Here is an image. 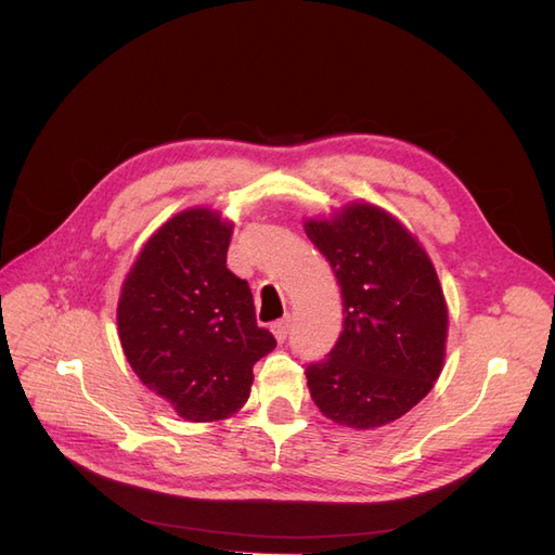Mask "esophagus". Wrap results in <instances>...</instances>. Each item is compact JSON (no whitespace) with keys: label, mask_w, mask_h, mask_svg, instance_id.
Segmentation results:
<instances>
[{"label":"esophagus","mask_w":555,"mask_h":555,"mask_svg":"<svg viewBox=\"0 0 555 555\" xmlns=\"http://www.w3.org/2000/svg\"><path fill=\"white\" fill-rule=\"evenodd\" d=\"M271 331H273V335H275V340H278V343H284V340H287V333H289V317L278 319V322L271 326Z\"/></svg>","instance_id":"obj_1"}]
</instances>
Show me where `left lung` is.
<instances>
[{
  "label": "left lung",
  "instance_id": "left-lung-1",
  "mask_svg": "<svg viewBox=\"0 0 555 555\" xmlns=\"http://www.w3.org/2000/svg\"><path fill=\"white\" fill-rule=\"evenodd\" d=\"M343 294V333L306 377L335 424L377 428L426 398L440 377L447 304L438 273L412 233L371 204L306 222Z\"/></svg>",
  "mask_w": 555,
  "mask_h": 555
}]
</instances>
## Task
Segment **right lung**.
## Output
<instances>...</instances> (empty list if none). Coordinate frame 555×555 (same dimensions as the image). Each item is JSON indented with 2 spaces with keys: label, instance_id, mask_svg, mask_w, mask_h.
Returning a JSON list of instances; mask_svg holds the SVG:
<instances>
[{
  "label": "right lung",
  "instance_id": "right-lung-1",
  "mask_svg": "<svg viewBox=\"0 0 555 555\" xmlns=\"http://www.w3.org/2000/svg\"><path fill=\"white\" fill-rule=\"evenodd\" d=\"M231 222L208 208L171 217L129 271L117 331L133 373L188 422L243 408L251 367L278 345L257 326L247 282L227 268Z\"/></svg>",
  "mask_w": 555,
  "mask_h": 555
}]
</instances>
